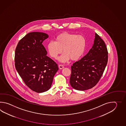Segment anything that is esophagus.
Masks as SVG:
<instances>
[{"instance_id": "esophagus-1", "label": "esophagus", "mask_w": 126, "mask_h": 126, "mask_svg": "<svg viewBox=\"0 0 126 126\" xmlns=\"http://www.w3.org/2000/svg\"><path fill=\"white\" fill-rule=\"evenodd\" d=\"M59 69H62L63 68H64V66L63 65H62V64H60L59 65Z\"/></svg>"}]
</instances>
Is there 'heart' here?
<instances>
[{"mask_svg":"<svg viewBox=\"0 0 126 126\" xmlns=\"http://www.w3.org/2000/svg\"><path fill=\"white\" fill-rule=\"evenodd\" d=\"M86 46V39L82 35L63 32L55 38V41L49 42L47 48L49 56L54 59H58L63 49L64 54L60 61L66 62L70 59L72 61L80 59L85 52Z\"/></svg>","mask_w":126,"mask_h":126,"instance_id":"b5f03b06","label":"heart"}]
</instances>
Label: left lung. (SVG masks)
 Returning <instances> with one entry per match:
<instances>
[{
    "label": "left lung",
    "instance_id": "1",
    "mask_svg": "<svg viewBox=\"0 0 126 126\" xmlns=\"http://www.w3.org/2000/svg\"><path fill=\"white\" fill-rule=\"evenodd\" d=\"M94 44L88 53L71 66L70 83L73 88L85 91L99 82L106 66L108 52L104 40L95 34Z\"/></svg>",
    "mask_w": 126,
    "mask_h": 126
}]
</instances>
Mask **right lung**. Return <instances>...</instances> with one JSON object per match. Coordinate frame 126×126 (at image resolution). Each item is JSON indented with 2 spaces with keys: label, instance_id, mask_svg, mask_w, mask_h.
I'll use <instances>...</instances> for the list:
<instances>
[{
  "label": "right lung",
  "instance_id": "add662e5",
  "mask_svg": "<svg viewBox=\"0 0 126 126\" xmlns=\"http://www.w3.org/2000/svg\"><path fill=\"white\" fill-rule=\"evenodd\" d=\"M48 35L43 32L28 33L17 44L15 53V66L24 83L37 93L51 87L58 65L46 55L42 45Z\"/></svg>",
  "mask_w": 126,
  "mask_h": 126
}]
</instances>
